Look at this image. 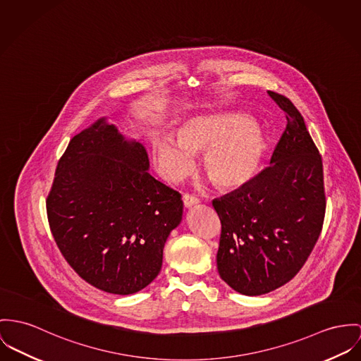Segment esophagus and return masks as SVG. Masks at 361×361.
<instances>
[{
    "label": "esophagus",
    "mask_w": 361,
    "mask_h": 361,
    "mask_svg": "<svg viewBox=\"0 0 361 361\" xmlns=\"http://www.w3.org/2000/svg\"><path fill=\"white\" fill-rule=\"evenodd\" d=\"M183 203H184V207H185V209H191L192 206L199 203V199L195 197L192 195L185 194L183 196Z\"/></svg>",
    "instance_id": "obj_1"
}]
</instances>
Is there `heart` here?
I'll use <instances>...</instances> for the list:
<instances>
[{"mask_svg":"<svg viewBox=\"0 0 361 361\" xmlns=\"http://www.w3.org/2000/svg\"><path fill=\"white\" fill-rule=\"evenodd\" d=\"M203 152V169L212 181L224 190H236L257 174L265 154V139L245 115L219 112L187 119L178 126L176 140L170 136L152 140L155 166L171 183L191 176L192 155Z\"/></svg>","mask_w":361,"mask_h":361,"instance_id":"b5f03b06","label":"heart"}]
</instances>
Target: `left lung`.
<instances>
[{
    "label": "left lung",
    "mask_w": 361,
    "mask_h": 361,
    "mask_svg": "<svg viewBox=\"0 0 361 361\" xmlns=\"http://www.w3.org/2000/svg\"><path fill=\"white\" fill-rule=\"evenodd\" d=\"M268 94L286 116L271 166L213 200L221 221L217 268L245 295H262L294 278L324 221L323 164L302 115L283 94Z\"/></svg>",
    "instance_id": "obj_1"
}]
</instances>
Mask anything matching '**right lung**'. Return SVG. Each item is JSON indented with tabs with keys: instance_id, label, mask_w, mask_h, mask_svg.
I'll return each instance as SVG.
<instances>
[{
	"instance_id": "obj_1",
	"label": "right lung",
	"mask_w": 361,
	"mask_h": 361,
	"mask_svg": "<svg viewBox=\"0 0 361 361\" xmlns=\"http://www.w3.org/2000/svg\"><path fill=\"white\" fill-rule=\"evenodd\" d=\"M145 148L100 118L74 136L47 199L56 245L93 287L135 294L158 276L181 195L147 170Z\"/></svg>"
}]
</instances>
